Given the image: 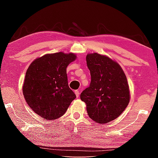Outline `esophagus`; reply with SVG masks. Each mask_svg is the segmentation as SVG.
Wrapping results in <instances>:
<instances>
[{
    "label": "esophagus",
    "mask_w": 158,
    "mask_h": 158,
    "mask_svg": "<svg viewBox=\"0 0 158 158\" xmlns=\"http://www.w3.org/2000/svg\"><path fill=\"white\" fill-rule=\"evenodd\" d=\"M74 93H75V95H76V96H77V98H78V97H79V90H75V91H74Z\"/></svg>",
    "instance_id": "34e87169"
}]
</instances>
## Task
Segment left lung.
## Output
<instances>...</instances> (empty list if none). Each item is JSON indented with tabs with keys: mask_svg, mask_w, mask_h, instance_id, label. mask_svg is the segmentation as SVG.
<instances>
[{
	"mask_svg": "<svg viewBox=\"0 0 158 158\" xmlns=\"http://www.w3.org/2000/svg\"><path fill=\"white\" fill-rule=\"evenodd\" d=\"M86 63L91 81L80 98L86 105L90 118L98 123H107L118 117L129 104L126 76L121 65L106 56L88 53Z\"/></svg>",
	"mask_w": 158,
	"mask_h": 158,
	"instance_id": "8db88e82",
	"label": "left lung"
}]
</instances>
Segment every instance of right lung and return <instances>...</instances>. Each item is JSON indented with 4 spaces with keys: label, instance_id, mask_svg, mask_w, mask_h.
<instances>
[{
    "label": "right lung",
    "instance_id": "1",
    "mask_svg": "<svg viewBox=\"0 0 158 158\" xmlns=\"http://www.w3.org/2000/svg\"><path fill=\"white\" fill-rule=\"evenodd\" d=\"M76 58L73 53H47L29 65L23 95L32 110L40 117L46 120L58 118L76 98L69 88L66 71Z\"/></svg>",
    "mask_w": 158,
    "mask_h": 158
}]
</instances>
